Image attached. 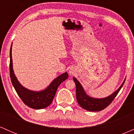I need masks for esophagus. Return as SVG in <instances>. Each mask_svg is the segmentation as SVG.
Here are the masks:
<instances>
[{"label": "esophagus", "mask_w": 134, "mask_h": 134, "mask_svg": "<svg viewBox=\"0 0 134 134\" xmlns=\"http://www.w3.org/2000/svg\"><path fill=\"white\" fill-rule=\"evenodd\" d=\"M75 73V70L74 68H71L70 69V70H69V74H70V75H74Z\"/></svg>", "instance_id": "1"}]
</instances>
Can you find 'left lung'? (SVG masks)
<instances>
[{
    "label": "left lung",
    "mask_w": 134,
    "mask_h": 134,
    "mask_svg": "<svg viewBox=\"0 0 134 134\" xmlns=\"http://www.w3.org/2000/svg\"><path fill=\"white\" fill-rule=\"evenodd\" d=\"M74 81L76 83V98L78 103L82 108L85 109L87 111H98L104 110L106 108L109 104L113 101V99L118 93H119L120 90L124 85L125 81L122 83L121 86L116 90L114 93L108 97L103 99H95L89 97L86 95L84 90H83L82 86L81 85L80 82L75 77H73Z\"/></svg>",
    "instance_id": "8db88e82"
}]
</instances>
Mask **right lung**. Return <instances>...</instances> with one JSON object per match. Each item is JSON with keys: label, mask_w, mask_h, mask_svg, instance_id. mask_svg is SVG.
<instances>
[{"label": "right lung", "mask_w": 134, "mask_h": 134, "mask_svg": "<svg viewBox=\"0 0 134 134\" xmlns=\"http://www.w3.org/2000/svg\"><path fill=\"white\" fill-rule=\"evenodd\" d=\"M10 77L16 93L26 105L33 109H42L48 107L54 98L56 91L60 84L68 78V74L65 72L57 77L45 90L40 92H34L23 87L17 80L13 69L12 45L10 50Z\"/></svg>", "instance_id": "1"}]
</instances>
